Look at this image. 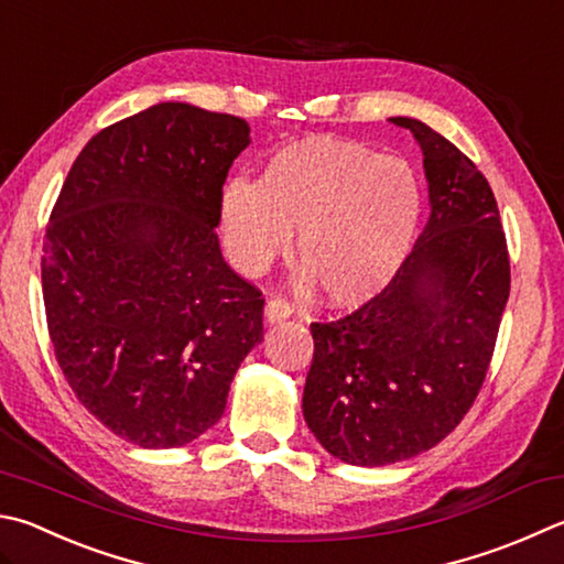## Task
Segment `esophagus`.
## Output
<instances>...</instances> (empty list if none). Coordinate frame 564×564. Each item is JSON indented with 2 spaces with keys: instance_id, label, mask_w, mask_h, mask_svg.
Here are the masks:
<instances>
[{
  "instance_id": "34e87169",
  "label": "esophagus",
  "mask_w": 564,
  "mask_h": 564,
  "mask_svg": "<svg viewBox=\"0 0 564 564\" xmlns=\"http://www.w3.org/2000/svg\"><path fill=\"white\" fill-rule=\"evenodd\" d=\"M263 315H265V323H269V325H279L291 315V305L281 301V299H271L269 303H265Z\"/></svg>"
}]
</instances>
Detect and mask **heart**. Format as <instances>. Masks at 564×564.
<instances>
[{
  "label": "heart",
  "instance_id": "obj_1",
  "mask_svg": "<svg viewBox=\"0 0 564 564\" xmlns=\"http://www.w3.org/2000/svg\"><path fill=\"white\" fill-rule=\"evenodd\" d=\"M419 214L422 189L404 160L335 138L285 145L259 182L231 180L219 199L224 249L241 273L269 269L295 231V281L317 285L333 308H357L392 283Z\"/></svg>",
  "mask_w": 564,
  "mask_h": 564
}]
</instances>
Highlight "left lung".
I'll return each instance as SVG.
<instances>
[{
	"instance_id": "1",
	"label": "left lung",
	"mask_w": 564,
	"mask_h": 564,
	"mask_svg": "<svg viewBox=\"0 0 564 564\" xmlns=\"http://www.w3.org/2000/svg\"><path fill=\"white\" fill-rule=\"evenodd\" d=\"M429 219L387 289L335 323H313L303 416L330 456L387 466L458 426L486 380L510 293V261L488 180L422 120Z\"/></svg>"
}]
</instances>
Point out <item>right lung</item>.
Masks as SVG:
<instances>
[{
    "label": "right lung",
    "instance_id": "right-lung-1",
    "mask_svg": "<svg viewBox=\"0 0 564 564\" xmlns=\"http://www.w3.org/2000/svg\"><path fill=\"white\" fill-rule=\"evenodd\" d=\"M249 122L158 104L80 150L51 212L41 285L66 380L112 434L177 448L219 422L263 340V299L224 261L219 199Z\"/></svg>",
    "mask_w": 564,
    "mask_h": 564
}]
</instances>
